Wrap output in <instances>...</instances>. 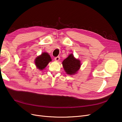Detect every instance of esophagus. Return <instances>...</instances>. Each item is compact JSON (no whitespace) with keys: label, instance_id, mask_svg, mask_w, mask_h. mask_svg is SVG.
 I'll return each mask as SVG.
<instances>
[{"label":"esophagus","instance_id":"obj_1","mask_svg":"<svg viewBox=\"0 0 122 122\" xmlns=\"http://www.w3.org/2000/svg\"><path fill=\"white\" fill-rule=\"evenodd\" d=\"M54 60H55V61H60V56H57V57H55V58H54Z\"/></svg>","mask_w":122,"mask_h":122}]
</instances>
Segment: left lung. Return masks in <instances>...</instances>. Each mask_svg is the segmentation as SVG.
Masks as SVG:
<instances>
[{
    "label": "left lung",
    "mask_w": 122,
    "mask_h": 122,
    "mask_svg": "<svg viewBox=\"0 0 122 122\" xmlns=\"http://www.w3.org/2000/svg\"><path fill=\"white\" fill-rule=\"evenodd\" d=\"M62 64L66 73L70 75H74L78 72L81 65L80 61L76 58L73 54L69 55L62 62Z\"/></svg>",
    "instance_id": "left-lung-1"
}]
</instances>
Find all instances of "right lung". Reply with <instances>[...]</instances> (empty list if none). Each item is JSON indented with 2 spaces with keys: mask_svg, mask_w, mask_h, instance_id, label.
<instances>
[{
  "mask_svg": "<svg viewBox=\"0 0 122 122\" xmlns=\"http://www.w3.org/2000/svg\"><path fill=\"white\" fill-rule=\"evenodd\" d=\"M52 61L50 55L47 52H43L36 57L35 60V65L40 70L45 69L50 61Z\"/></svg>",
  "mask_w": 122,
  "mask_h": 122,
  "instance_id": "add662e5",
  "label": "right lung"
}]
</instances>
